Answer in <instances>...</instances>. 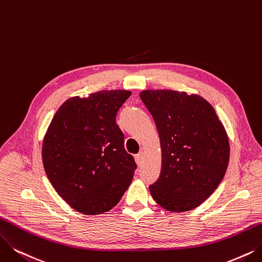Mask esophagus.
Listing matches in <instances>:
<instances>
[{"label": "esophagus", "instance_id": "obj_1", "mask_svg": "<svg viewBox=\"0 0 262 262\" xmlns=\"http://www.w3.org/2000/svg\"><path fill=\"white\" fill-rule=\"evenodd\" d=\"M135 162H137L138 165H140L142 163V160H143V152H140L138 155H135Z\"/></svg>", "mask_w": 262, "mask_h": 262}]
</instances>
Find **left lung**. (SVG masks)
Returning a JSON list of instances; mask_svg holds the SVG:
<instances>
[{"label": "left lung", "instance_id": "obj_1", "mask_svg": "<svg viewBox=\"0 0 262 262\" xmlns=\"http://www.w3.org/2000/svg\"><path fill=\"white\" fill-rule=\"evenodd\" d=\"M141 100L158 130L159 179L149 186L164 210L181 213L200 206L223 181L230 145L214 107L198 95L174 90H144Z\"/></svg>", "mask_w": 262, "mask_h": 262}]
</instances>
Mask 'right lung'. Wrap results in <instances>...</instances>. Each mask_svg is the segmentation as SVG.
I'll list each match as a JSON object with an SVG mask.
<instances>
[{
	"instance_id": "1",
	"label": "right lung",
	"mask_w": 262,
	"mask_h": 262,
	"mask_svg": "<svg viewBox=\"0 0 262 262\" xmlns=\"http://www.w3.org/2000/svg\"><path fill=\"white\" fill-rule=\"evenodd\" d=\"M129 90H102L67 100L52 117L41 158L49 182L75 211L100 215L128 189L134 158L124 149L116 115Z\"/></svg>"
}]
</instances>
